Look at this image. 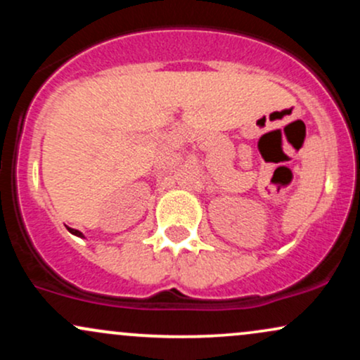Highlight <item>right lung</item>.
<instances>
[{"instance_id":"right-lung-1","label":"right lung","mask_w":360,"mask_h":360,"mask_svg":"<svg viewBox=\"0 0 360 360\" xmlns=\"http://www.w3.org/2000/svg\"><path fill=\"white\" fill-rule=\"evenodd\" d=\"M68 230H69V232H71L72 235H76V237H81V238H84V235H82V233L79 232V230H74V229H69V226H68Z\"/></svg>"}]
</instances>
